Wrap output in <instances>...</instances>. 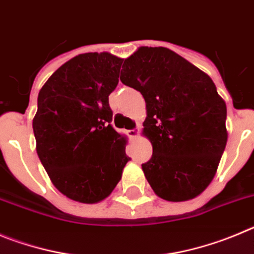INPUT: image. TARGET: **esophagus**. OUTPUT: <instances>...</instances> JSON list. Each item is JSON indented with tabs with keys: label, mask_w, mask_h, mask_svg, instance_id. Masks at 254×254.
Instances as JSON below:
<instances>
[{
	"label": "esophagus",
	"mask_w": 254,
	"mask_h": 254,
	"mask_svg": "<svg viewBox=\"0 0 254 254\" xmlns=\"http://www.w3.org/2000/svg\"><path fill=\"white\" fill-rule=\"evenodd\" d=\"M127 134L130 136V138H135V136L139 134V131L136 129H130V130H127Z\"/></svg>",
	"instance_id": "1"
}]
</instances>
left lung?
<instances>
[{"mask_svg": "<svg viewBox=\"0 0 254 254\" xmlns=\"http://www.w3.org/2000/svg\"><path fill=\"white\" fill-rule=\"evenodd\" d=\"M122 79L147 105L144 134L153 145L141 164L159 197L185 201L211 182L227 145V105L207 74L167 48L141 47L125 59Z\"/></svg>", "mask_w": 254, "mask_h": 254, "instance_id": "left-lung-1", "label": "left lung"}]
</instances>
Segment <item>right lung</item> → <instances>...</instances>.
<instances>
[{"instance_id": "1", "label": "right lung", "mask_w": 254, "mask_h": 254, "mask_svg": "<svg viewBox=\"0 0 254 254\" xmlns=\"http://www.w3.org/2000/svg\"><path fill=\"white\" fill-rule=\"evenodd\" d=\"M123 59L86 53L59 67L38 96L33 120L36 152L54 186L74 201L104 200L130 158L110 124L109 95L119 83Z\"/></svg>"}]
</instances>
